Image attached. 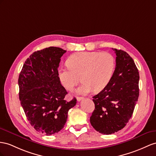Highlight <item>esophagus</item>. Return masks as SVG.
<instances>
[{"mask_svg": "<svg viewBox=\"0 0 156 156\" xmlns=\"http://www.w3.org/2000/svg\"><path fill=\"white\" fill-rule=\"evenodd\" d=\"M77 101H80L81 100H82V99H83V98H82V97H77Z\"/></svg>", "mask_w": 156, "mask_h": 156, "instance_id": "esophagus-1", "label": "esophagus"}]
</instances>
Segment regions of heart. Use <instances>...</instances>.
Here are the masks:
<instances>
[{"label":"heart","mask_w":156,"mask_h":156,"mask_svg":"<svg viewBox=\"0 0 156 156\" xmlns=\"http://www.w3.org/2000/svg\"><path fill=\"white\" fill-rule=\"evenodd\" d=\"M68 65L58 70V77L63 86L73 90L80 79L82 84L76 92L86 95L100 91L108 85L115 68V58L107 52H78L68 58Z\"/></svg>","instance_id":"heart-1"}]
</instances>
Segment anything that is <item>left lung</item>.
<instances>
[{
  "mask_svg": "<svg viewBox=\"0 0 156 156\" xmlns=\"http://www.w3.org/2000/svg\"><path fill=\"white\" fill-rule=\"evenodd\" d=\"M116 66L109 83L93 97L95 109L90 123L95 130L111 134L121 130L132 117L139 96V73L126 52L113 49Z\"/></svg>",
  "mask_w": 156,
  "mask_h": 156,
  "instance_id": "obj_1",
  "label": "left lung"
}]
</instances>
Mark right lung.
<instances>
[{
    "label": "right lung",
    "mask_w": 156,
    "mask_h": 156,
    "mask_svg": "<svg viewBox=\"0 0 156 156\" xmlns=\"http://www.w3.org/2000/svg\"><path fill=\"white\" fill-rule=\"evenodd\" d=\"M66 51L49 47L35 51L26 59L19 75V98L31 125L47 136L63 129L68 112L76 105L75 98L65 99L67 91L61 83L58 68Z\"/></svg>",
    "instance_id": "add662e5"
}]
</instances>
